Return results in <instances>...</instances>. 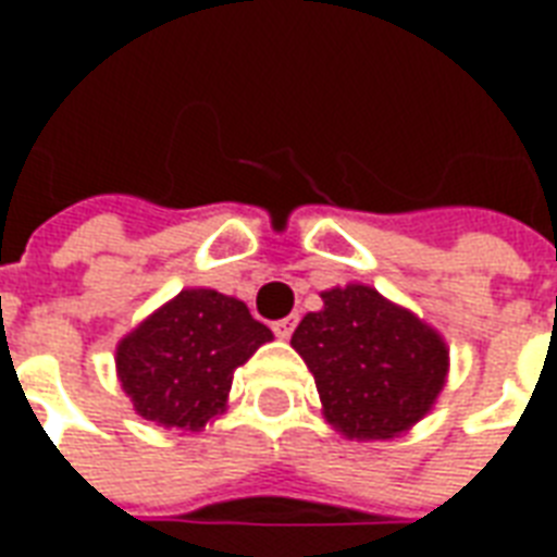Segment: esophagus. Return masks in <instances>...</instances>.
Masks as SVG:
<instances>
[{
	"mask_svg": "<svg viewBox=\"0 0 557 557\" xmlns=\"http://www.w3.org/2000/svg\"><path fill=\"white\" fill-rule=\"evenodd\" d=\"M295 325H298V319H295V315H286V319H277L271 327H274V334H277L280 339H289Z\"/></svg>",
	"mask_w": 557,
	"mask_h": 557,
	"instance_id": "1",
	"label": "esophagus"
}]
</instances>
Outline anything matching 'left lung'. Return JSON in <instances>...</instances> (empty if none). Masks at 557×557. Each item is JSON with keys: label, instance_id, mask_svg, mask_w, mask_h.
<instances>
[{"label": "left lung", "instance_id": "8db88e82", "mask_svg": "<svg viewBox=\"0 0 557 557\" xmlns=\"http://www.w3.org/2000/svg\"><path fill=\"white\" fill-rule=\"evenodd\" d=\"M322 304L292 346L313 373L327 423L358 442L411 430L447 379L442 334L361 283L322 292Z\"/></svg>", "mask_w": 557, "mask_h": 557}]
</instances>
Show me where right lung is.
Masks as SVG:
<instances>
[{
    "instance_id": "obj_1",
    "label": "right lung",
    "mask_w": 557,
    "mask_h": 557,
    "mask_svg": "<svg viewBox=\"0 0 557 557\" xmlns=\"http://www.w3.org/2000/svg\"><path fill=\"white\" fill-rule=\"evenodd\" d=\"M271 337L238 298L184 289L115 346V370L139 418L199 432L226 409L232 373Z\"/></svg>"
}]
</instances>
